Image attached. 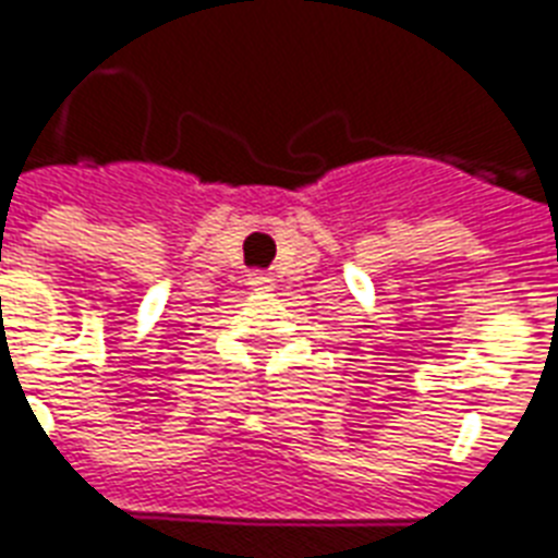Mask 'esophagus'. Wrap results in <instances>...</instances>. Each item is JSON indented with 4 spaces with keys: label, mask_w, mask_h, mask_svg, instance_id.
I'll return each mask as SVG.
<instances>
[{
    "label": "esophagus",
    "mask_w": 558,
    "mask_h": 558,
    "mask_svg": "<svg viewBox=\"0 0 558 558\" xmlns=\"http://www.w3.org/2000/svg\"><path fill=\"white\" fill-rule=\"evenodd\" d=\"M248 283L254 289H269L271 287V278H269V275H263V271H254V275H251V278H248Z\"/></svg>",
    "instance_id": "34e87169"
}]
</instances>
